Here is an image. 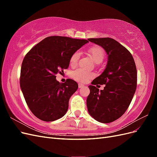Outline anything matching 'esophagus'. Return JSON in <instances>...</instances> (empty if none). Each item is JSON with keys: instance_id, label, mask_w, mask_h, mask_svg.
Instances as JSON below:
<instances>
[{"instance_id": "obj_1", "label": "esophagus", "mask_w": 157, "mask_h": 157, "mask_svg": "<svg viewBox=\"0 0 157 157\" xmlns=\"http://www.w3.org/2000/svg\"><path fill=\"white\" fill-rule=\"evenodd\" d=\"M84 87V85L82 84H78V88H82Z\"/></svg>"}]
</instances>
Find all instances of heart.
I'll use <instances>...</instances> for the list:
<instances>
[{
    "instance_id": "1",
    "label": "heart",
    "mask_w": 157,
    "mask_h": 157,
    "mask_svg": "<svg viewBox=\"0 0 157 157\" xmlns=\"http://www.w3.org/2000/svg\"><path fill=\"white\" fill-rule=\"evenodd\" d=\"M88 54L91 57L93 61L96 63H99L103 61L105 57V52L103 48L100 46H94L90 47L87 50ZM80 58V54L78 52H76L71 55L69 63L71 66H76L78 63V61ZM93 77V75L90 73L86 72L82 69H78L72 73V77L77 81L80 82H85Z\"/></svg>"
}]
</instances>
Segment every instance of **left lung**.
<instances>
[{"instance_id": "obj_1", "label": "left lung", "mask_w": 157, "mask_h": 157, "mask_svg": "<svg viewBox=\"0 0 157 157\" xmlns=\"http://www.w3.org/2000/svg\"><path fill=\"white\" fill-rule=\"evenodd\" d=\"M88 40L101 46L108 57L105 70L88 86V111L95 120L109 123L126 112L134 97L137 86L135 61L130 52L111 38ZM98 84H105L106 86L99 91L94 86Z\"/></svg>"}]
</instances>
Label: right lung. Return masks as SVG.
I'll use <instances>...</instances> for the list:
<instances>
[{"instance_id":"add662e5","label":"right lung","mask_w":157,"mask_h":157,"mask_svg":"<svg viewBox=\"0 0 157 157\" xmlns=\"http://www.w3.org/2000/svg\"><path fill=\"white\" fill-rule=\"evenodd\" d=\"M88 42L60 36L45 38L28 52L23 60L20 87L33 115L52 122L63 117L78 84L72 79L59 83L56 75L69 65L71 55Z\"/></svg>"}]
</instances>
